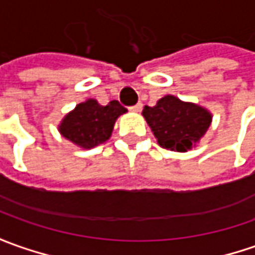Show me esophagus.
I'll return each mask as SVG.
<instances>
[{
  "mask_svg": "<svg viewBox=\"0 0 255 255\" xmlns=\"http://www.w3.org/2000/svg\"><path fill=\"white\" fill-rule=\"evenodd\" d=\"M129 110L134 112V113H139L142 110V103H136V105L132 106V107H129Z\"/></svg>",
  "mask_w": 255,
  "mask_h": 255,
  "instance_id": "esophagus-1",
  "label": "esophagus"
}]
</instances>
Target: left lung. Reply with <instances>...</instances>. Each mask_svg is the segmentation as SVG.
<instances>
[{
  "label": "left lung",
  "mask_w": 255,
  "mask_h": 255,
  "mask_svg": "<svg viewBox=\"0 0 255 255\" xmlns=\"http://www.w3.org/2000/svg\"><path fill=\"white\" fill-rule=\"evenodd\" d=\"M142 116L157 143L164 149L177 152H187L195 146L212 121V114L207 109L173 95L159 99L153 107L145 106Z\"/></svg>",
  "instance_id": "8db88e82"
}]
</instances>
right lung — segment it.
Instances as JSON below:
<instances>
[{"label": "right lung", "instance_id": "right-lung-1", "mask_svg": "<svg viewBox=\"0 0 255 255\" xmlns=\"http://www.w3.org/2000/svg\"><path fill=\"white\" fill-rule=\"evenodd\" d=\"M127 112L126 107L112 100L109 105H99L98 100L88 99L77 105L58 126L60 134L79 148L91 149L106 142L113 132L114 123L121 114Z\"/></svg>", "mask_w": 255, "mask_h": 255}]
</instances>
